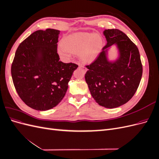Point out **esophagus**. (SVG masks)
I'll use <instances>...</instances> for the list:
<instances>
[{
	"instance_id": "34e87169",
	"label": "esophagus",
	"mask_w": 159,
	"mask_h": 159,
	"mask_svg": "<svg viewBox=\"0 0 159 159\" xmlns=\"http://www.w3.org/2000/svg\"><path fill=\"white\" fill-rule=\"evenodd\" d=\"M79 68L81 69H83L84 71H86V68H85V66L81 64H79Z\"/></svg>"
}]
</instances>
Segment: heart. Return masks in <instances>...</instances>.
<instances>
[{
  "mask_svg": "<svg viewBox=\"0 0 159 159\" xmlns=\"http://www.w3.org/2000/svg\"><path fill=\"white\" fill-rule=\"evenodd\" d=\"M100 44V39L97 36L85 33L74 34L62 40L58 53L66 59L70 58L71 52L79 53L81 60L89 61L97 53Z\"/></svg>",
  "mask_w": 159,
  "mask_h": 159,
  "instance_id": "b5f03b06",
  "label": "heart"
}]
</instances>
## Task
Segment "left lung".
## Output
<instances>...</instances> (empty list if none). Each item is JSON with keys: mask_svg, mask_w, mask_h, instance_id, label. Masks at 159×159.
Segmentation results:
<instances>
[{"mask_svg": "<svg viewBox=\"0 0 159 159\" xmlns=\"http://www.w3.org/2000/svg\"><path fill=\"white\" fill-rule=\"evenodd\" d=\"M107 44L91 64L85 75L86 83L93 99L101 106L115 108L131 99L139 87L143 66L138 48L122 31L108 29L103 31ZM116 45L118 58L109 61L108 48Z\"/></svg>", "mask_w": 159, "mask_h": 159, "instance_id": "obj_1", "label": "left lung"}]
</instances>
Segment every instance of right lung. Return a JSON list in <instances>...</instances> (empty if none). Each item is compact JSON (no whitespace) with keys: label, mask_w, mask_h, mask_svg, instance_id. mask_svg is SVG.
Segmentation results:
<instances>
[{"label":"right lung","mask_w":159,"mask_h":159,"mask_svg":"<svg viewBox=\"0 0 159 159\" xmlns=\"http://www.w3.org/2000/svg\"><path fill=\"white\" fill-rule=\"evenodd\" d=\"M59 34L51 28L33 32L18 46L12 64V78L19 97L38 111L50 109L61 102L78 67L59 60Z\"/></svg>","instance_id":"add662e5"}]
</instances>
